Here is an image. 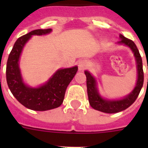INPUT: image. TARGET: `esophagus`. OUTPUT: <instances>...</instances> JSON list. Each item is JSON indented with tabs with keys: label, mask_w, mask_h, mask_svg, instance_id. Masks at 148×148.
<instances>
[{
	"label": "esophagus",
	"mask_w": 148,
	"mask_h": 148,
	"mask_svg": "<svg viewBox=\"0 0 148 148\" xmlns=\"http://www.w3.org/2000/svg\"><path fill=\"white\" fill-rule=\"evenodd\" d=\"M77 66H78V69L79 71H84V70L85 69L87 66H88V62L86 61L85 60H79L78 63H77Z\"/></svg>",
	"instance_id": "1"
}]
</instances>
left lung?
Returning a JSON list of instances; mask_svg holds the SVG:
<instances>
[{"instance_id": "obj_1", "label": "left lung", "mask_w": 148, "mask_h": 148, "mask_svg": "<svg viewBox=\"0 0 148 148\" xmlns=\"http://www.w3.org/2000/svg\"><path fill=\"white\" fill-rule=\"evenodd\" d=\"M120 38H121V40L118 43L128 46L133 51L134 55L135 57L136 61H137L138 81H137L135 88L130 95H127L124 99L117 100V101L116 100L115 101H108V100L103 99L97 92L96 81H95V77L87 71L84 72L86 77H87V90H88V100H89L90 106L95 110L108 113V114L120 112V111H122V110L129 108L138 97L140 90L143 87V84H144L142 59H141L138 47L133 40L125 38L122 34L120 35Z\"/></svg>"}]
</instances>
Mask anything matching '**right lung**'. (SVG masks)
Returning a JSON list of instances; mask_svg holds the SVG:
<instances>
[{"label": "right lung", "mask_w": 148, "mask_h": 148, "mask_svg": "<svg viewBox=\"0 0 148 148\" xmlns=\"http://www.w3.org/2000/svg\"><path fill=\"white\" fill-rule=\"evenodd\" d=\"M51 29H37L20 37L8 56L6 78L12 95L27 108L34 110H47L58 108L63 103L66 89L76 74L77 67L58 70L47 83L38 88L25 85L20 72L18 60L22 49L32 35L50 33Z\"/></svg>", "instance_id": "1"}]
</instances>
